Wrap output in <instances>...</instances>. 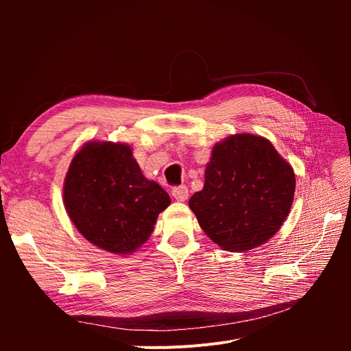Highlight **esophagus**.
Instances as JSON below:
<instances>
[{"instance_id":"esophagus-1","label":"esophagus","mask_w":351,"mask_h":351,"mask_svg":"<svg viewBox=\"0 0 351 351\" xmlns=\"http://www.w3.org/2000/svg\"><path fill=\"white\" fill-rule=\"evenodd\" d=\"M173 197L178 202H183L189 197V190L186 186H177V187H173V192H171Z\"/></svg>"}]
</instances>
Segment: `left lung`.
<instances>
[{
	"label": "left lung",
	"mask_w": 351,
	"mask_h": 351,
	"mask_svg": "<svg viewBox=\"0 0 351 351\" xmlns=\"http://www.w3.org/2000/svg\"><path fill=\"white\" fill-rule=\"evenodd\" d=\"M295 190L291 165L261 136L217 143L205 186L189 200L199 226L219 247L246 252L268 241L289 215Z\"/></svg>",
	"instance_id": "left-lung-1"
}]
</instances>
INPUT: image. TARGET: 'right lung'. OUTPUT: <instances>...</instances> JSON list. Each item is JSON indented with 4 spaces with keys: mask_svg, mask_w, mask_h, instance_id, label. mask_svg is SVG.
Here are the masks:
<instances>
[{
    "mask_svg": "<svg viewBox=\"0 0 351 351\" xmlns=\"http://www.w3.org/2000/svg\"><path fill=\"white\" fill-rule=\"evenodd\" d=\"M169 196L146 180L129 145L89 142L73 158L64 205L80 234L95 246L127 254L149 239Z\"/></svg>",
    "mask_w": 351,
    "mask_h": 351,
    "instance_id": "obj_1",
    "label": "right lung"
}]
</instances>
